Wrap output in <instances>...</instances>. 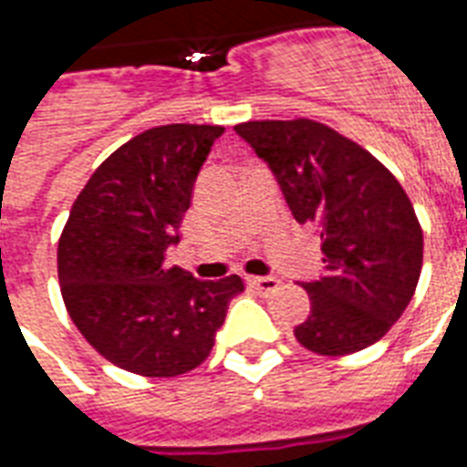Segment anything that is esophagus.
<instances>
[{"label":"esophagus","mask_w":467,"mask_h":467,"mask_svg":"<svg viewBox=\"0 0 467 467\" xmlns=\"http://www.w3.org/2000/svg\"><path fill=\"white\" fill-rule=\"evenodd\" d=\"M249 285L254 288V291H259L262 296H269V293H274L281 285V281H278L276 276H249L247 278Z\"/></svg>","instance_id":"34e87169"}]
</instances>
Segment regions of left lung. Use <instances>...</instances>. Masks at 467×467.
Returning a JSON list of instances; mask_svg holds the SVG:
<instances>
[{
    "mask_svg": "<svg viewBox=\"0 0 467 467\" xmlns=\"http://www.w3.org/2000/svg\"><path fill=\"white\" fill-rule=\"evenodd\" d=\"M234 133L266 161L298 223L315 225L325 269L306 281L310 315L293 332L322 356L376 344L410 306L421 227L398 179L356 142L315 120H249Z\"/></svg>",
    "mask_w": 467,
    "mask_h": 467,
    "instance_id": "left-lung-1",
    "label": "left lung"
}]
</instances>
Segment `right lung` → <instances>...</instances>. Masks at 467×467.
<instances>
[{
	"mask_svg": "<svg viewBox=\"0 0 467 467\" xmlns=\"http://www.w3.org/2000/svg\"><path fill=\"white\" fill-rule=\"evenodd\" d=\"M220 126L171 123L135 135L91 174L57 244L69 317L99 354L150 378L205 361L240 276L201 281L164 264Z\"/></svg>",
	"mask_w": 467,
	"mask_h": 467,
	"instance_id": "obj_1",
	"label": "right lung"
}]
</instances>
